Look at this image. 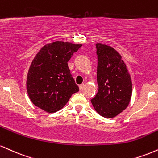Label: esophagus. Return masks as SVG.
<instances>
[{
  "label": "esophagus",
  "instance_id": "obj_1",
  "mask_svg": "<svg viewBox=\"0 0 158 158\" xmlns=\"http://www.w3.org/2000/svg\"><path fill=\"white\" fill-rule=\"evenodd\" d=\"M79 89H80V91H83V89H84V84H81L79 85Z\"/></svg>",
  "mask_w": 158,
  "mask_h": 158
}]
</instances>
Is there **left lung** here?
<instances>
[{
    "label": "left lung",
    "instance_id": "left-lung-1",
    "mask_svg": "<svg viewBox=\"0 0 158 158\" xmlns=\"http://www.w3.org/2000/svg\"><path fill=\"white\" fill-rule=\"evenodd\" d=\"M98 91L91 100L96 111L113 118L124 110L130 101L132 82L120 54L111 47L96 44Z\"/></svg>",
    "mask_w": 158,
    "mask_h": 158
}]
</instances>
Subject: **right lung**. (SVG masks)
Segmentation results:
<instances>
[{"label":"right lung","instance_id":"obj_1","mask_svg":"<svg viewBox=\"0 0 158 158\" xmlns=\"http://www.w3.org/2000/svg\"><path fill=\"white\" fill-rule=\"evenodd\" d=\"M81 46L54 42L44 45L36 54L26 82L29 98L35 106L47 112H56L79 91L67 62Z\"/></svg>","mask_w":158,"mask_h":158}]
</instances>
